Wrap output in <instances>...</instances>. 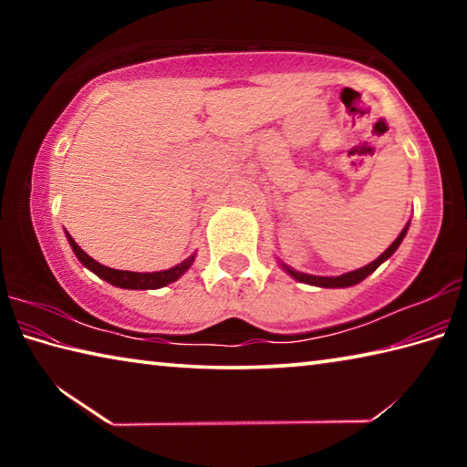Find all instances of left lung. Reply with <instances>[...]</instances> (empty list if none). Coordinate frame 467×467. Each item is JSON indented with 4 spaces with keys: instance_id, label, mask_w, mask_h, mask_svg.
Wrapping results in <instances>:
<instances>
[{
    "instance_id": "left-lung-1",
    "label": "left lung",
    "mask_w": 467,
    "mask_h": 467,
    "mask_svg": "<svg viewBox=\"0 0 467 467\" xmlns=\"http://www.w3.org/2000/svg\"><path fill=\"white\" fill-rule=\"evenodd\" d=\"M408 226H410V224H406V228L400 233L398 239H395V241L389 244V247H387V249L381 253V255H379V257L375 259V262H370L368 265L360 267V270H354V272H348V274H342V275H336V278H323V275L300 274V272L292 270V267L284 265V264H282V267H284V270H286L295 280L305 282V284H313V286H321V288H346V286H354V284H358V282L365 280L368 274H373V272L377 270V267L385 262V259H389V257L393 255V251L400 247L401 241H404V236H406V233H408Z\"/></svg>"
}]
</instances>
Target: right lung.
Instances as JSON below:
<instances>
[{"mask_svg":"<svg viewBox=\"0 0 467 467\" xmlns=\"http://www.w3.org/2000/svg\"><path fill=\"white\" fill-rule=\"evenodd\" d=\"M67 241L72 244L74 253L78 255V259L92 270L94 274L99 275V278L107 280L109 284H113V286H119V288H131V290H148V288H162L167 286V284L175 282L179 275H183L189 265L193 264V255L185 259L183 264H179L175 267H171V270H164V272H152V274H140V272H123V270H113V267H107L99 262H94V259L88 255V253L80 249V244H78L72 236L67 234Z\"/></svg>","mask_w":467,"mask_h":467,"instance_id":"1","label":"right lung"}]
</instances>
